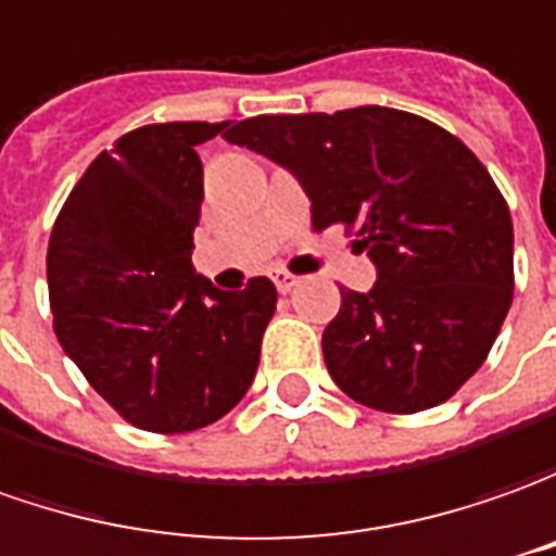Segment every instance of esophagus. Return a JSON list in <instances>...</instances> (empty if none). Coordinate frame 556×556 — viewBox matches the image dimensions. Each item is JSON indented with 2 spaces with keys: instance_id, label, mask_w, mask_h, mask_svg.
Here are the masks:
<instances>
[{
  "instance_id": "34e87169",
  "label": "esophagus",
  "mask_w": 556,
  "mask_h": 556,
  "mask_svg": "<svg viewBox=\"0 0 556 556\" xmlns=\"http://www.w3.org/2000/svg\"><path fill=\"white\" fill-rule=\"evenodd\" d=\"M298 282H301V279L294 277V274H289V270H277V274H274V286H277L279 292L286 294V292H292L294 286H298Z\"/></svg>"
}]
</instances>
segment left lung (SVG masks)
Listing matches in <instances>:
<instances>
[{
    "label": "left lung",
    "mask_w": 556,
    "mask_h": 556,
    "mask_svg": "<svg viewBox=\"0 0 556 556\" xmlns=\"http://www.w3.org/2000/svg\"><path fill=\"white\" fill-rule=\"evenodd\" d=\"M225 139L292 169L313 230L343 225L377 267L341 289L323 331L331 380L358 405L417 414L484 365L515 294L508 203L466 142L387 105L258 115Z\"/></svg>",
    "instance_id": "left-lung-1"
}]
</instances>
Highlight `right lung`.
Listing matches in <instances>:
<instances>
[{
    "label": "right lung",
    "mask_w": 556,
    "mask_h": 556,
    "mask_svg": "<svg viewBox=\"0 0 556 556\" xmlns=\"http://www.w3.org/2000/svg\"><path fill=\"white\" fill-rule=\"evenodd\" d=\"M228 127L146 124L72 188L48 243L63 353L124 420L161 435L222 420L258 371L277 309L267 277L218 292L191 267L203 203L198 146Z\"/></svg>",
    "instance_id": "obj_1"
}]
</instances>
